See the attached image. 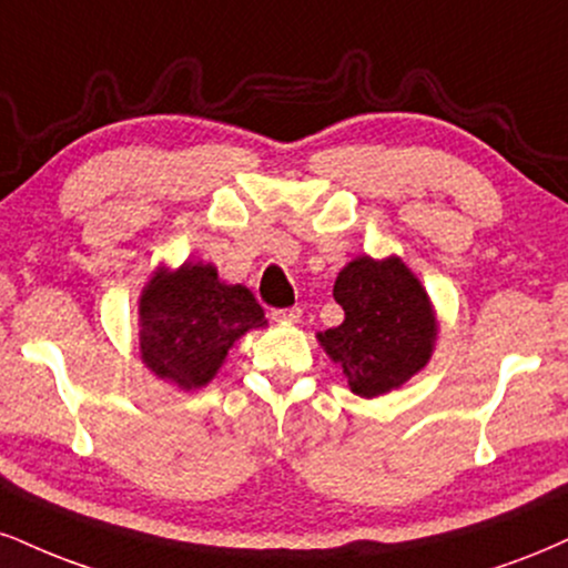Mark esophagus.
<instances>
[{"label":"esophagus","instance_id":"34e87169","mask_svg":"<svg viewBox=\"0 0 568 568\" xmlns=\"http://www.w3.org/2000/svg\"><path fill=\"white\" fill-rule=\"evenodd\" d=\"M302 306H291V310H272V320L275 323H298L302 320Z\"/></svg>","mask_w":568,"mask_h":568}]
</instances>
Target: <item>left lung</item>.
<instances>
[{"mask_svg": "<svg viewBox=\"0 0 568 568\" xmlns=\"http://www.w3.org/2000/svg\"><path fill=\"white\" fill-rule=\"evenodd\" d=\"M333 296L344 323L317 333V341L354 394H388L432 359L439 331L432 298L399 256H357L338 272Z\"/></svg>", "mask_w": 568, "mask_h": 568, "instance_id": "8db88e82", "label": "left lung"}]
</instances>
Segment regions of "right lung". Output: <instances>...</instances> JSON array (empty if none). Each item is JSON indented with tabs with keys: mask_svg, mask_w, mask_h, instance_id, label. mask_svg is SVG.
I'll return each instance as SVG.
<instances>
[{
	"mask_svg": "<svg viewBox=\"0 0 568 568\" xmlns=\"http://www.w3.org/2000/svg\"><path fill=\"white\" fill-rule=\"evenodd\" d=\"M264 325L254 293L222 283L214 264L161 266L140 296V357L159 378L190 392L214 378L237 338Z\"/></svg>",
	"mask_w": 568,
	"mask_h": 568,
	"instance_id": "1",
	"label": "right lung"
}]
</instances>
